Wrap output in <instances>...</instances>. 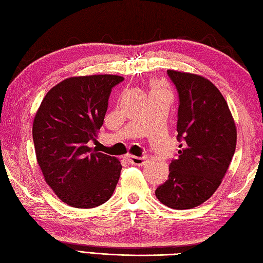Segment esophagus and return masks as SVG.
I'll return each mask as SVG.
<instances>
[{"label":"esophagus","instance_id":"obj_1","mask_svg":"<svg viewBox=\"0 0 263 263\" xmlns=\"http://www.w3.org/2000/svg\"><path fill=\"white\" fill-rule=\"evenodd\" d=\"M129 161L133 163V165H136V166H142L144 165V162L146 160L145 157H136V156H129Z\"/></svg>","mask_w":263,"mask_h":263}]
</instances>
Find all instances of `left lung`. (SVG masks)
I'll return each mask as SVG.
<instances>
[{
    "label": "left lung",
    "mask_w": 263,
    "mask_h": 263,
    "mask_svg": "<svg viewBox=\"0 0 263 263\" xmlns=\"http://www.w3.org/2000/svg\"><path fill=\"white\" fill-rule=\"evenodd\" d=\"M167 74L180 97L177 140L182 144L156 196L170 209L189 210L220 186L236 150L237 129L224 97L209 79L174 70Z\"/></svg>",
    "instance_id": "obj_1"
}]
</instances>
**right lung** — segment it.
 Here are the masks:
<instances>
[{"instance_id":"obj_1","label":"right lung","mask_w":263,"mask_h":263,"mask_svg":"<svg viewBox=\"0 0 263 263\" xmlns=\"http://www.w3.org/2000/svg\"><path fill=\"white\" fill-rule=\"evenodd\" d=\"M121 81L112 74L65 79L47 92L34 117V147L44 180L76 209L104 204L120 177V161L90 144L97 143L112 88Z\"/></svg>"}]
</instances>
